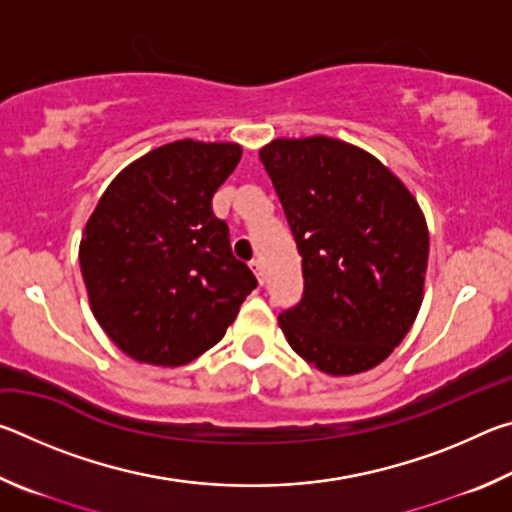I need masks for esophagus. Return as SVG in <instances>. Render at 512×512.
Wrapping results in <instances>:
<instances>
[{"label":"esophagus","instance_id":"obj_1","mask_svg":"<svg viewBox=\"0 0 512 512\" xmlns=\"http://www.w3.org/2000/svg\"><path fill=\"white\" fill-rule=\"evenodd\" d=\"M250 268H253V271H255V275H257V282H259V284H264V282H266V275H264V266H262V262H259V259H255V262H250Z\"/></svg>","mask_w":512,"mask_h":512}]
</instances>
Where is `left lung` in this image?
<instances>
[{
	"instance_id": "1",
	"label": "left lung",
	"mask_w": 512,
	"mask_h": 512,
	"mask_svg": "<svg viewBox=\"0 0 512 512\" xmlns=\"http://www.w3.org/2000/svg\"><path fill=\"white\" fill-rule=\"evenodd\" d=\"M259 160L302 257V298L277 318L289 345L332 377L379 366L422 305L429 230L418 201L375 155L334 137H282Z\"/></svg>"
}]
</instances>
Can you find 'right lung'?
Wrapping results in <instances>:
<instances>
[{"label": "right lung", "mask_w": 512, "mask_h": 512, "mask_svg": "<svg viewBox=\"0 0 512 512\" xmlns=\"http://www.w3.org/2000/svg\"><path fill=\"white\" fill-rule=\"evenodd\" d=\"M239 160L235 142L164 144L128 164L94 207L79 248L83 282L97 323L131 359L194 361L257 287L212 212Z\"/></svg>", "instance_id": "obj_1"}]
</instances>
